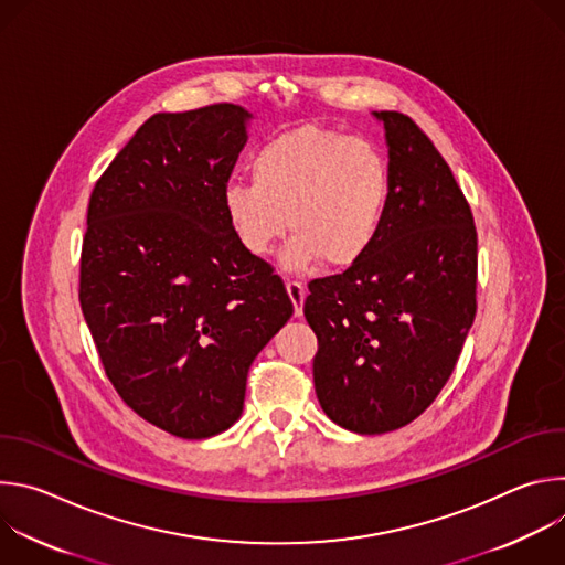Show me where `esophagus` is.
Instances as JSON below:
<instances>
[{
	"label": "esophagus",
	"instance_id": "obj_1",
	"mask_svg": "<svg viewBox=\"0 0 565 565\" xmlns=\"http://www.w3.org/2000/svg\"><path fill=\"white\" fill-rule=\"evenodd\" d=\"M286 290H288V297H290V301H292V306H295V315L299 317L301 315V310H303V299H306V290H303V286L299 284V281H286Z\"/></svg>",
	"mask_w": 565,
	"mask_h": 565
}]
</instances>
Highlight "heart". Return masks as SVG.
Returning a JSON list of instances; mask_svg holds the SVG:
<instances>
[{"instance_id":"obj_1","label":"heart","mask_w":565,"mask_h":565,"mask_svg":"<svg viewBox=\"0 0 565 565\" xmlns=\"http://www.w3.org/2000/svg\"><path fill=\"white\" fill-rule=\"evenodd\" d=\"M253 183L223 190V214L253 257H266L286 227L281 262L306 273L355 266L375 244L391 199V172L375 145L306 125L270 138L250 160Z\"/></svg>"}]
</instances>
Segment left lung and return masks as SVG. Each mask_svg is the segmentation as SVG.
Wrapping results in <instances>:
<instances>
[{
	"mask_svg": "<svg viewBox=\"0 0 565 565\" xmlns=\"http://www.w3.org/2000/svg\"><path fill=\"white\" fill-rule=\"evenodd\" d=\"M384 125L391 199L373 248L315 279V393L340 427L373 436L416 420L449 380L476 315L478 241L445 158L405 114Z\"/></svg>",
	"mask_w": 565,
	"mask_h": 565,
	"instance_id": "obj_1",
	"label": "left lung"
}]
</instances>
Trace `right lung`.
I'll use <instances>...</instances> for the list:
<instances>
[{"label": "right lung", "mask_w": 565, "mask_h": 565, "mask_svg": "<svg viewBox=\"0 0 565 565\" xmlns=\"http://www.w3.org/2000/svg\"><path fill=\"white\" fill-rule=\"evenodd\" d=\"M250 118L230 103L151 116L87 212L79 306L105 373L140 418L188 440L241 418L248 369L292 315L223 214Z\"/></svg>", "instance_id": "add662e5"}]
</instances>
